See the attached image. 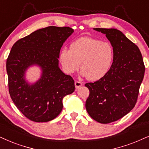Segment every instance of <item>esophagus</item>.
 Segmentation results:
<instances>
[{
  "instance_id": "esophagus-1",
  "label": "esophagus",
  "mask_w": 149,
  "mask_h": 149,
  "mask_svg": "<svg viewBox=\"0 0 149 149\" xmlns=\"http://www.w3.org/2000/svg\"><path fill=\"white\" fill-rule=\"evenodd\" d=\"M82 85V83L81 82H79V81H75V86H76V88H78L79 87H80Z\"/></svg>"
}]
</instances>
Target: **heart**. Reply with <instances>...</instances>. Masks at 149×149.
I'll return each mask as SVG.
<instances>
[{
    "mask_svg": "<svg viewBox=\"0 0 149 149\" xmlns=\"http://www.w3.org/2000/svg\"><path fill=\"white\" fill-rule=\"evenodd\" d=\"M113 49L109 43L89 37L80 38L62 49L59 58L64 71L71 74L82 69V76L97 80L107 74L113 61Z\"/></svg>",
    "mask_w": 149,
    "mask_h": 149,
    "instance_id": "obj_1",
    "label": "heart"
}]
</instances>
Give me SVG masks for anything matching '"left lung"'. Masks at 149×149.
Wrapping results in <instances>:
<instances>
[{
  "label": "left lung",
  "instance_id": "8db88e82",
  "mask_svg": "<svg viewBox=\"0 0 149 149\" xmlns=\"http://www.w3.org/2000/svg\"><path fill=\"white\" fill-rule=\"evenodd\" d=\"M93 29L106 35L114 56L103 78L85 84L90 92L85 107L94 120L108 124L122 118L135 107L145 67L139 48L122 31L113 28Z\"/></svg>",
  "mask_w": 149,
  "mask_h": 149
}]
</instances>
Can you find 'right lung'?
Instances as JSON below:
<instances>
[{
    "instance_id": "add662e5",
    "label": "right lung",
    "mask_w": 149,
    "mask_h": 149,
    "mask_svg": "<svg viewBox=\"0 0 149 149\" xmlns=\"http://www.w3.org/2000/svg\"><path fill=\"white\" fill-rule=\"evenodd\" d=\"M73 32L71 27L50 26L16 41L11 49L6 63L9 94L18 110L31 121L54 120L63 109V97L74 91V80L58 66L61 49ZM34 65L42 73L30 84L25 72Z\"/></svg>"
}]
</instances>
